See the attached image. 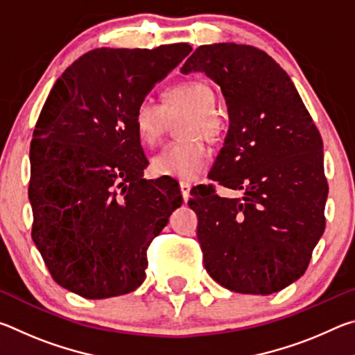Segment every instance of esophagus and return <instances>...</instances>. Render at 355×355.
<instances>
[{
	"label": "esophagus",
	"mask_w": 355,
	"mask_h": 355,
	"mask_svg": "<svg viewBox=\"0 0 355 355\" xmlns=\"http://www.w3.org/2000/svg\"><path fill=\"white\" fill-rule=\"evenodd\" d=\"M180 191H182L183 199L188 200L189 194H191V184L188 182H182V183H180Z\"/></svg>",
	"instance_id": "34e87169"
}]
</instances>
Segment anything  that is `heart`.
Instances as JSON below:
<instances>
[{"label": "heart", "mask_w": 355, "mask_h": 355, "mask_svg": "<svg viewBox=\"0 0 355 355\" xmlns=\"http://www.w3.org/2000/svg\"><path fill=\"white\" fill-rule=\"evenodd\" d=\"M163 106L150 100L137 103L133 127L137 139L146 146H156L163 139L169 120L186 117L178 125L184 137L167 146L152 159V172L158 177L194 180L207 169L209 152L202 137L214 141L224 130V122L216 112L213 89L200 81H186L172 86L163 94Z\"/></svg>", "instance_id": "obj_1"}]
</instances>
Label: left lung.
I'll return each instance as SVG.
<instances>
[{"label":"left lung","instance_id":"1","mask_svg":"<svg viewBox=\"0 0 355 355\" xmlns=\"http://www.w3.org/2000/svg\"><path fill=\"white\" fill-rule=\"evenodd\" d=\"M203 71L220 86L230 128L209 178L191 191L203 264L227 290L272 294L307 271L326 228L329 192L322 139L290 76L260 48L200 45L182 73Z\"/></svg>","mask_w":355,"mask_h":355}]
</instances>
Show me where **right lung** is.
Here are the masks:
<instances>
[{"instance_id": "obj_1", "label": "right lung", "mask_w": 355, "mask_h": 355, "mask_svg": "<svg viewBox=\"0 0 355 355\" xmlns=\"http://www.w3.org/2000/svg\"><path fill=\"white\" fill-rule=\"evenodd\" d=\"M188 44L95 48L64 71L31 141L33 241L51 277L86 299L135 291L147 249L183 203L175 180H146L133 114Z\"/></svg>"}]
</instances>
